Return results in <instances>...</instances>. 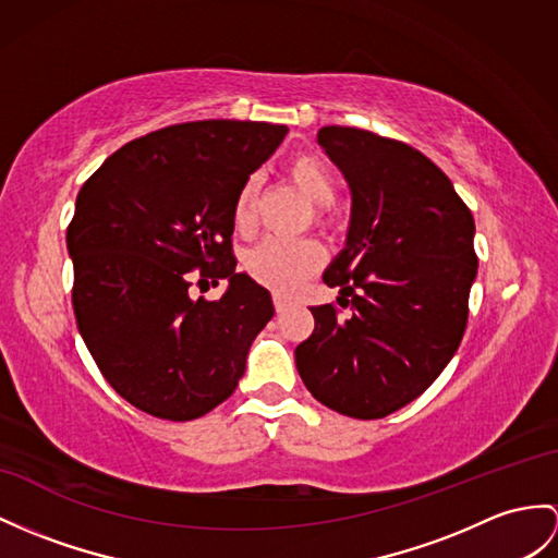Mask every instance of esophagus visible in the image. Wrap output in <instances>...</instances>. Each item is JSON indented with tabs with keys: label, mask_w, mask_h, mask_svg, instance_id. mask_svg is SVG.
I'll use <instances>...</instances> for the list:
<instances>
[{
	"label": "esophagus",
	"mask_w": 558,
	"mask_h": 558,
	"mask_svg": "<svg viewBox=\"0 0 558 558\" xmlns=\"http://www.w3.org/2000/svg\"><path fill=\"white\" fill-rule=\"evenodd\" d=\"M271 301H275V310L277 312H287L291 305H293V301H291V298H287V295H275V298H271Z\"/></svg>",
	"instance_id": "1"
}]
</instances>
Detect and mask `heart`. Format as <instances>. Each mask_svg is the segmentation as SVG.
I'll return each instance as SVG.
<instances>
[{"label": "heart", "instance_id": "1", "mask_svg": "<svg viewBox=\"0 0 558 558\" xmlns=\"http://www.w3.org/2000/svg\"><path fill=\"white\" fill-rule=\"evenodd\" d=\"M291 182L315 208H329L336 201V182L326 162L312 154L291 158L287 168ZM255 180L239 189L232 208V222L239 234H251L255 227ZM324 265V248L315 241H277L267 239L246 257V271L263 287L291 293Z\"/></svg>", "mask_w": 558, "mask_h": 558}]
</instances>
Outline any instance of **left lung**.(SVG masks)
I'll list each match as a JSON object with an SVG mask.
<instances>
[{"label":"left lung","instance_id":"8db88e82","mask_svg":"<svg viewBox=\"0 0 558 558\" xmlns=\"http://www.w3.org/2000/svg\"><path fill=\"white\" fill-rule=\"evenodd\" d=\"M317 142L352 192L348 246L324 275L350 312L310 307L315 331L295 366L329 410L384 418L436 381L461 343L478 269L473 215L410 144L341 125Z\"/></svg>","mask_w":558,"mask_h":558}]
</instances>
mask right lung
I'll list each match as a JSON object with an SVG mask.
<instances>
[{
    "instance_id": "obj_1",
    "label": "right lung",
    "mask_w": 558,
    "mask_h": 558,
    "mask_svg": "<svg viewBox=\"0 0 558 558\" xmlns=\"http://www.w3.org/2000/svg\"><path fill=\"white\" fill-rule=\"evenodd\" d=\"M253 120L177 122L125 144L83 184L65 243L77 329L122 400L166 421L213 412L239 386L269 293L236 275L232 208L287 137ZM198 278L230 279L220 302Z\"/></svg>"
}]
</instances>
